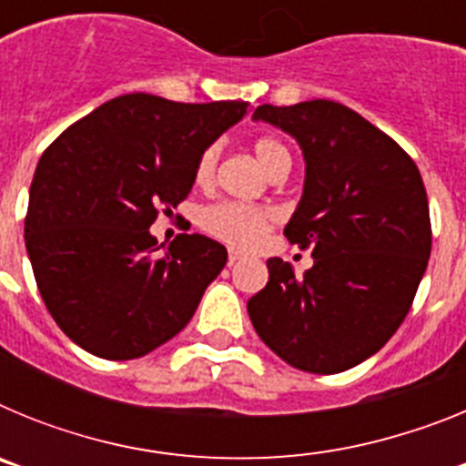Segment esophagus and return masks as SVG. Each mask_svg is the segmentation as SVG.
Masks as SVG:
<instances>
[{"label":"esophagus","instance_id":"34e87169","mask_svg":"<svg viewBox=\"0 0 466 466\" xmlns=\"http://www.w3.org/2000/svg\"><path fill=\"white\" fill-rule=\"evenodd\" d=\"M240 258H242L240 252H236V249H230V252H228V263H230V266L240 261Z\"/></svg>","mask_w":466,"mask_h":466}]
</instances>
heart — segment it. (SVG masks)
<instances>
[{
  "label": "heart",
  "mask_w": 466,
  "mask_h": 466,
  "mask_svg": "<svg viewBox=\"0 0 466 466\" xmlns=\"http://www.w3.org/2000/svg\"><path fill=\"white\" fill-rule=\"evenodd\" d=\"M221 147L219 142H212L205 147L203 154L198 156L196 163V182L200 187H208L214 179L217 163H219ZM254 154L261 160V166L268 170V175L278 172L279 167L291 166L289 149L275 137H258L254 142ZM275 224V212L268 208L247 203H217L209 205L200 212V226L209 236L219 238L226 245L249 249L257 245Z\"/></svg>",
  "instance_id": "obj_1"
}]
</instances>
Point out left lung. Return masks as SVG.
I'll use <instances>...</instances> for the list:
<instances>
[{
  "label": "left lung",
  "mask_w": 466,
  "mask_h": 466,
  "mask_svg": "<svg viewBox=\"0 0 466 466\" xmlns=\"http://www.w3.org/2000/svg\"><path fill=\"white\" fill-rule=\"evenodd\" d=\"M296 137L306 187L284 236L312 249L303 278L268 258V284L247 312L261 340L308 373H340L392 339L413 306L431 252L427 191L390 135L333 100L261 105Z\"/></svg>",
  "instance_id": "1"
}]
</instances>
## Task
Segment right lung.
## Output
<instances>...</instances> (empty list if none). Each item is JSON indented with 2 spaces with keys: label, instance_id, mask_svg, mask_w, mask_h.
<instances>
[{
  "label": "right lung",
  "instance_id": "add662e5",
  "mask_svg": "<svg viewBox=\"0 0 466 466\" xmlns=\"http://www.w3.org/2000/svg\"><path fill=\"white\" fill-rule=\"evenodd\" d=\"M247 106L121 95L44 151L25 247L48 312L86 352L137 360L188 324L226 266V247L182 233L158 257L149 226L188 196L198 156Z\"/></svg>",
  "mask_w": 466,
  "mask_h": 466
}]
</instances>
